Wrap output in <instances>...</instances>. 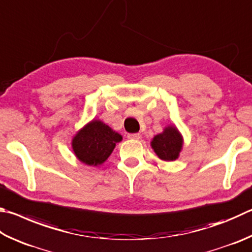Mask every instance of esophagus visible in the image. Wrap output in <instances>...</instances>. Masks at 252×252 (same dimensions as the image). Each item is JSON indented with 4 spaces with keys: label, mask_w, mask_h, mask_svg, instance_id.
Listing matches in <instances>:
<instances>
[{
    "label": "esophagus",
    "mask_w": 252,
    "mask_h": 252,
    "mask_svg": "<svg viewBox=\"0 0 252 252\" xmlns=\"http://www.w3.org/2000/svg\"><path fill=\"white\" fill-rule=\"evenodd\" d=\"M141 135L139 133H131V134H127V139L130 140H140Z\"/></svg>",
    "instance_id": "1"
}]
</instances>
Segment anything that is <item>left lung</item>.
Instances as JSON below:
<instances>
[{
	"label": "left lung",
	"mask_w": 252,
	"mask_h": 252,
	"mask_svg": "<svg viewBox=\"0 0 252 252\" xmlns=\"http://www.w3.org/2000/svg\"><path fill=\"white\" fill-rule=\"evenodd\" d=\"M183 136L175 126L164 127L162 133H158L151 141V148L155 154L163 161H175L180 157L183 149Z\"/></svg>",
	"instance_id": "left-lung-1"
}]
</instances>
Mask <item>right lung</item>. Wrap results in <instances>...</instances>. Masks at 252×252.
I'll use <instances>...</instances> for the list:
<instances>
[{"instance_id":"1","label":"right lung","mask_w":252,"mask_h":252,"mask_svg":"<svg viewBox=\"0 0 252 252\" xmlns=\"http://www.w3.org/2000/svg\"><path fill=\"white\" fill-rule=\"evenodd\" d=\"M122 135L100 120H91L77 132L71 141L72 151L81 163L101 165L110 157Z\"/></svg>"}]
</instances>
